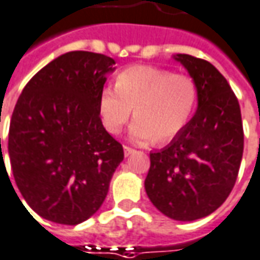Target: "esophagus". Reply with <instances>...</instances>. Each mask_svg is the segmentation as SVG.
<instances>
[{
	"label": "esophagus",
	"mask_w": 260,
	"mask_h": 260,
	"mask_svg": "<svg viewBox=\"0 0 260 260\" xmlns=\"http://www.w3.org/2000/svg\"><path fill=\"white\" fill-rule=\"evenodd\" d=\"M135 152V149L134 148H131V146H123V153H125V156H129L131 153Z\"/></svg>",
	"instance_id": "34e87169"
}]
</instances>
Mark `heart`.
Here are the masks:
<instances>
[{
    "instance_id": "b5f03b06",
    "label": "heart",
    "mask_w": 260,
    "mask_h": 260,
    "mask_svg": "<svg viewBox=\"0 0 260 260\" xmlns=\"http://www.w3.org/2000/svg\"><path fill=\"white\" fill-rule=\"evenodd\" d=\"M198 84L188 74L137 65L122 71L115 89L105 88L100 95L102 123L111 134H118L129 121L135 108L137 119L129 137L137 142L174 139L189 122L197 107Z\"/></svg>"
}]
</instances>
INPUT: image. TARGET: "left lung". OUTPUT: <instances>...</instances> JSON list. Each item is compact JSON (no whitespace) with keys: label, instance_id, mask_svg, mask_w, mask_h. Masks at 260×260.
I'll use <instances>...</instances> for the list:
<instances>
[{"label":"left lung","instance_id":"left-lung-1","mask_svg":"<svg viewBox=\"0 0 260 260\" xmlns=\"http://www.w3.org/2000/svg\"><path fill=\"white\" fill-rule=\"evenodd\" d=\"M198 84V109L160 151L149 153L145 190L156 209L175 220L211 215L226 201L243 153L241 107L225 77L211 62L178 54Z\"/></svg>","mask_w":260,"mask_h":260}]
</instances>
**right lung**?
Returning <instances> with one entry per match:
<instances>
[{
	"mask_svg": "<svg viewBox=\"0 0 260 260\" xmlns=\"http://www.w3.org/2000/svg\"><path fill=\"white\" fill-rule=\"evenodd\" d=\"M114 63L102 54L67 52L19 95L8 134L10 162L21 195L41 218L78 225L107 198L123 159L122 145L100 116V95Z\"/></svg>",
	"mask_w": 260,
	"mask_h": 260,
	"instance_id": "right-lung-1",
	"label": "right lung"
}]
</instances>
